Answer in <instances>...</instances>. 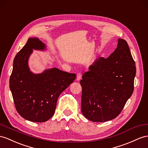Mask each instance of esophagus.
Listing matches in <instances>:
<instances>
[{
	"mask_svg": "<svg viewBox=\"0 0 148 148\" xmlns=\"http://www.w3.org/2000/svg\"><path fill=\"white\" fill-rule=\"evenodd\" d=\"M81 77H82V74H81V73H78L77 74V77H76V80L77 81H80L81 79Z\"/></svg>",
	"mask_w": 148,
	"mask_h": 148,
	"instance_id": "esophagus-1",
	"label": "esophagus"
}]
</instances>
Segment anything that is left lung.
<instances>
[{
	"mask_svg": "<svg viewBox=\"0 0 148 148\" xmlns=\"http://www.w3.org/2000/svg\"><path fill=\"white\" fill-rule=\"evenodd\" d=\"M117 41L114 52L106 59H97L80 81L81 111L93 122L116 118L133 92L135 62L127 42Z\"/></svg>",
	"mask_w": 148,
	"mask_h": 148,
	"instance_id": "1",
	"label": "left lung"
}]
</instances>
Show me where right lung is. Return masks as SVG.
Returning a JSON list of instances; mask_svg holds the SVG:
<instances>
[{
  "label": "right lung",
  "instance_id": "1",
  "mask_svg": "<svg viewBox=\"0 0 148 148\" xmlns=\"http://www.w3.org/2000/svg\"><path fill=\"white\" fill-rule=\"evenodd\" d=\"M46 45L37 37H31L15 57L9 86L18 113L32 122H45L55 112L57 101L76 75L53 67L34 74L28 61L34 50L44 51Z\"/></svg>",
  "mask_w": 148,
  "mask_h": 148
}]
</instances>
